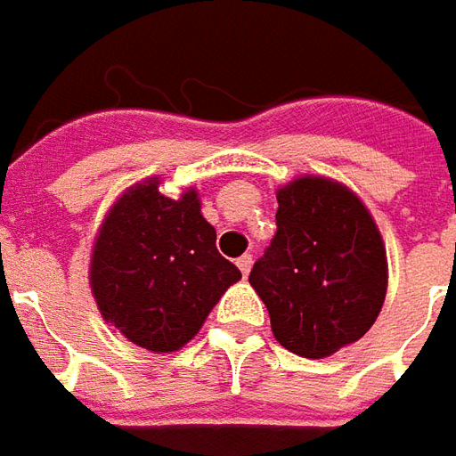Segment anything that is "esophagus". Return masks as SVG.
Here are the masks:
<instances>
[{"mask_svg": "<svg viewBox=\"0 0 456 456\" xmlns=\"http://www.w3.org/2000/svg\"><path fill=\"white\" fill-rule=\"evenodd\" d=\"M238 267H240V273H243V277H248V273H250V267H253V255H243V257H238Z\"/></svg>", "mask_w": 456, "mask_h": 456, "instance_id": "esophagus-1", "label": "esophagus"}]
</instances>
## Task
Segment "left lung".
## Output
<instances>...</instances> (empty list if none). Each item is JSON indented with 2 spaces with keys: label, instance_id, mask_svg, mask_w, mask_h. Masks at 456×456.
Wrapping results in <instances>:
<instances>
[{
  "label": "left lung",
  "instance_id": "obj_1",
  "mask_svg": "<svg viewBox=\"0 0 456 456\" xmlns=\"http://www.w3.org/2000/svg\"><path fill=\"white\" fill-rule=\"evenodd\" d=\"M277 233L253 265L250 285L287 351L331 356L380 314L386 245L363 201L326 176H299L277 191Z\"/></svg>",
  "mask_w": 456,
  "mask_h": 456
}]
</instances>
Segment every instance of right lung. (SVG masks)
<instances>
[{
  "instance_id": "1",
  "label": "right lung",
  "mask_w": 456,
  "mask_h": 456,
  "mask_svg": "<svg viewBox=\"0 0 456 456\" xmlns=\"http://www.w3.org/2000/svg\"><path fill=\"white\" fill-rule=\"evenodd\" d=\"M240 270L216 248L196 189L179 199L159 179L134 183L100 225L90 287L102 319L132 344L169 354L189 344Z\"/></svg>"
}]
</instances>
